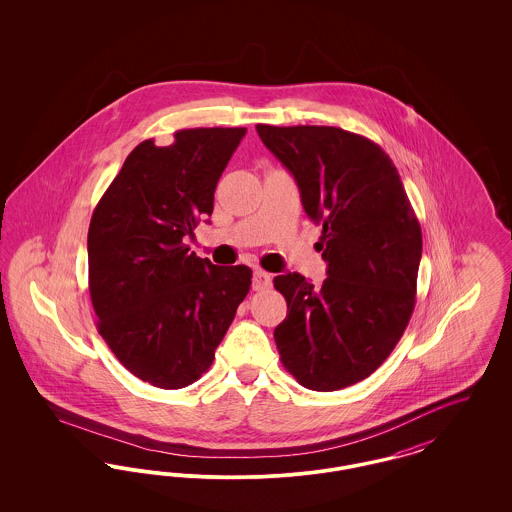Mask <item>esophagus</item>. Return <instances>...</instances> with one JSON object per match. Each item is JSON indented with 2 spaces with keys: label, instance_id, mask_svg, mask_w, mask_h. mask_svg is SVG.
Returning a JSON list of instances; mask_svg holds the SVG:
<instances>
[{
  "label": "esophagus",
  "instance_id": "34e87169",
  "mask_svg": "<svg viewBox=\"0 0 512 512\" xmlns=\"http://www.w3.org/2000/svg\"><path fill=\"white\" fill-rule=\"evenodd\" d=\"M270 286H272V276L261 268H255V272H253V290L263 292V290H268Z\"/></svg>",
  "mask_w": 512,
  "mask_h": 512
}]
</instances>
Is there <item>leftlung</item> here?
Masks as SVG:
<instances>
[{
	"label": "left lung",
	"instance_id": "obj_1",
	"mask_svg": "<svg viewBox=\"0 0 512 512\" xmlns=\"http://www.w3.org/2000/svg\"><path fill=\"white\" fill-rule=\"evenodd\" d=\"M292 172L307 217L322 226L328 278H274L288 315L274 330L282 365L315 391L370 376L390 357L414 309L422 232L386 151L336 126L257 124Z\"/></svg>",
	"mask_w": 512,
	"mask_h": 512
}]
</instances>
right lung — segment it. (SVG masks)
Returning <instances> with one entry per match:
<instances>
[{
	"instance_id": "1",
	"label": "right lung",
	"mask_w": 512,
	"mask_h": 512,
	"mask_svg": "<svg viewBox=\"0 0 512 512\" xmlns=\"http://www.w3.org/2000/svg\"><path fill=\"white\" fill-rule=\"evenodd\" d=\"M245 128H188L171 146L126 157L88 230L98 330L121 365L161 390L195 382L215 359L251 268L217 267L186 245L211 217L215 188Z\"/></svg>"
}]
</instances>
